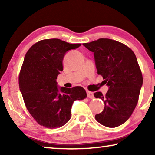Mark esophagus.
Masks as SVG:
<instances>
[{"instance_id": "esophagus-1", "label": "esophagus", "mask_w": 155, "mask_h": 155, "mask_svg": "<svg viewBox=\"0 0 155 155\" xmlns=\"http://www.w3.org/2000/svg\"><path fill=\"white\" fill-rule=\"evenodd\" d=\"M87 97L89 98H91V99H93L94 98V94L93 92H91V91H87Z\"/></svg>"}]
</instances>
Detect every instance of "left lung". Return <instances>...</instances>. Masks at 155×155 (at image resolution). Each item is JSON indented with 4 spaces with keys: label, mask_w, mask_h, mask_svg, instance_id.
I'll use <instances>...</instances> for the list:
<instances>
[{
    "label": "left lung",
    "mask_w": 155,
    "mask_h": 155,
    "mask_svg": "<svg viewBox=\"0 0 155 155\" xmlns=\"http://www.w3.org/2000/svg\"><path fill=\"white\" fill-rule=\"evenodd\" d=\"M83 45L94 52L99 75L109 86L105 95L94 93L104 101V108L95 118L102 125L114 128L127 121L138 103L143 83L137 58L129 47L108 38H101Z\"/></svg>",
    "instance_id": "1"
}]
</instances>
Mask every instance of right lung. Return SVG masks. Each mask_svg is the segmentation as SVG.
Here are the masks:
<instances>
[{
    "label": "right lung",
    "mask_w": 155,
    "mask_h": 155,
    "mask_svg": "<svg viewBox=\"0 0 155 155\" xmlns=\"http://www.w3.org/2000/svg\"><path fill=\"white\" fill-rule=\"evenodd\" d=\"M81 45L46 39L34 44L26 53L19 74L20 90L28 112L40 125L62 127L70 119L74 101L87 97L82 87L59 89L56 82L65 52Z\"/></svg>",
    "instance_id": "add662e5"
}]
</instances>
